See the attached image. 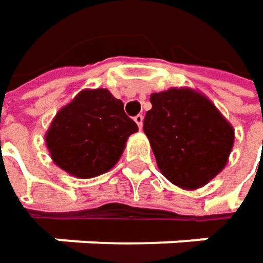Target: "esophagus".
Instances as JSON below:
<instances>
[{"label":"esophagus","mask_w":263,"mask_h":263,"mask_svg":"<svg viewBox=\"0 0 263 263\" xmlns=\"http://www.w3.org/2000/svg\"><path fill=\"white\" fill-rule=\"evenodd\" d=\"M135 121H136V124L139 125V128H142V124H143V115L142 114H139L135 117Z\"/></svg>","instance_id":"34e87169"}]
</instances>
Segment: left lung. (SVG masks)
<instances>
[{
	"label": "left lung",
	"instance_id": "obj_1",
	"mask_svg": "<svg viewBox=\"0 0 263 263\" xmlns=\"http://www.w3.org/2000/svg\"><path fill=\"white\" fill-rule=\"evenodd\" d=\"M143 120L158 168L170 182L197 190L225 167L234 145V128L203 95L170 88L151 95Z\"/></svg>",
	"mask_w": 263,
	"mask_h": 263
}]
</instances>
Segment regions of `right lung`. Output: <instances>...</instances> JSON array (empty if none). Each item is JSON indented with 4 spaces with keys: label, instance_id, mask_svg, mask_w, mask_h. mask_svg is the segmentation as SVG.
Segmentation results:
<instances>
[{
    "label": "right lung",
    "instance_id": "1",
    "mask_svg": "<svg viewBox=\"0 0 263 263\" xmlns=\"http://www.w3.org/2000/svg\"><path fill=\"white\" fill-rule=\"evenodd\" d=\"M138 124L124 103L105 88L84 90L54 117L46 135L47 148L60 168L80 179L108 172L120 160L127 138Z\"/></svg>",
    "mask_w": 263,
    "mask_h": 263
}]
</instances>
